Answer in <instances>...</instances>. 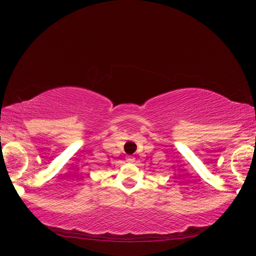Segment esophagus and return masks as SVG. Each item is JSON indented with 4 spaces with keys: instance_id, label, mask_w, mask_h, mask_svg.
Listing matches in <instances>:
<instances>
[{
    "instance_id": "obj_1",
    "label": "esophagus",
    "mask_w": 256,
    "mask_h": 256,
    "mask_svg": "<svg viewBox=\"0 0 256 256\" xmlns=\"http://www.w3.org/2000/svg\"><path fill=\"white\" fill-rule=\"evenodd\" d=\"M126 161H128V164L134 162V156H128V158H126Z\"/></svg>"
}]
</instances>
